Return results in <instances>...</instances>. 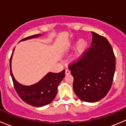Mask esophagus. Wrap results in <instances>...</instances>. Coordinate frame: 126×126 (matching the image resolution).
<instances>
[{
  "instance_id": "34e87169",
  "label": "esophagus",
  "mask_w": 126,
  "mask_h": 126,
  "mask_svg": "<svg viewBox=\"0 0 126 126\" xmlns=\"http://www.w3.org/2000/svg\"><path fill=\"white\" fill-rule=\"evenodd\" d=\"M65 74H66V75H69V74H70V71L68 70V69H66V71H65Z\"/></svg>"
}]
</instances>
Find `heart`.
Listing matches in <instances>:
<instances>
[{
  "mask_svg": "<svg viewBox=\"0 0 126 126\" xmlns=\"http://www.w3.org/2000/svg\"><path fill=\"white\" fill-rule=\"evenodd\" d=\"M76 46L75 49V53L73 55V59L76 60L80 58L83 55L85 52L87 50L88 46V43L87 40L85 38H80L78 41L74 40L70 43V44L68 46V50H71Z\"/></svg>",
  "mask_w": 126,
  "mask_h": 126,
  "instance_id": "heart-1",
  "label": "heart"
}]
</instances>
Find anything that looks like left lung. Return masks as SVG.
<instances>
[{
	"instance_id": "obj_1",
	"label": "left lung",
	"mask_w": 126,
	"mask_h": 126,
	"mask_svg": "<svg viewBox=\"0 0 126 126\" xmlns=\"http://www.w3.org/2000/svg\"><path fill=\"white\" fill-rule=\"evenodd\" d=\"M91 34L90 49L69 69L74 77V91L79 98L96 102L104 98L111 87L116 60L109 41L93 32Z\"/></svg>"
}]
</instances>
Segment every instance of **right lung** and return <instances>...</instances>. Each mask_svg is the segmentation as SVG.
Here are the masks:
<instances>
[{
	"label": "right lung",
	"instance_id": "right-lung-1",
	"mask_svg": "<svg viewBox=\"0 0 126 126\" xmlns=\"http://www.w3.org/2000/svg\"><path fill=\"white\" fill-rule=\"evenodd\" d=\"M42 35V34L32 35L22 39L21 41L38 38ZM15 49L10 58V67L14 87L17 94L22 101L32 106L40 107L50 104L57 95V88L65 76V70L58 73L48 72L38 82L32 85L27 86L21 84L15 79L11 69V60Z\"/></svg>",
	"mask_w": 126,
	"mask_h": 126
}]
</instances>
